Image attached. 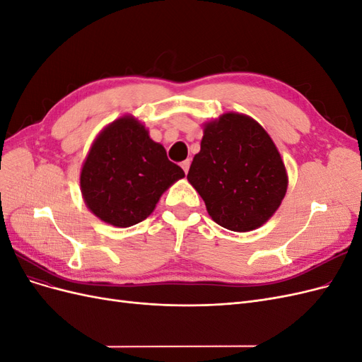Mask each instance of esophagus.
I'll return each instance as SVG.
<instances>
[{"label": "esophagus", "instance_id": "esophagus-1", "mask_svg": "<svg viewBox=\"0 0 362 362\" xmlns=\"http://www.w3.org/2000/svg\"><path fill=\"white\" fill-rule=\"evenodd\" d=\"M181 168L184 169L185 173H187V172H189V168H190V160H184V161L181 163Z\"/></svg>", "mask_w": 362, "mask_h": 362}]
</instances>
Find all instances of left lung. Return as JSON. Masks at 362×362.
I'll use <instances>...</instances> for the list:
<instances>
[{
    "label": "left lung",
    "instance_id": "left-lung-1",
    "mask_svg": "<svg viewBox=\"0 0 362 362\" xmlns=\"http://www.w3.org/2000/svg\"><path fill=\"white\" fill-rule=\"evenodd\" d=\"M187 180L221 226L246 233L266 223L287 192L279 152L254 119L226 113L206 124Z\"/></svg>",
    "mask_w": 362,
    "mask_h": 362
}]
</instances>
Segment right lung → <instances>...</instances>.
Wrapping results in <instances>:
<instances>
[{
  "instance_id": "obj_1",
  "label": "right lung",
  "mask_w": 362,
  "mask_h": 362,
  "mask_svg": "<svg viewBox=\"0 0 362 362\" xmlns=\"http://www.w3.org/2000/svg\"><path fill=\"white\" fill-rule=\"evenodd\" d=\"M184 177L166 149L131 116L98 136L81 169V193L90 211L113 226H133L154 211L164 190Z\"/></svg>"
}]
</instances>
